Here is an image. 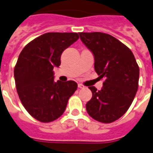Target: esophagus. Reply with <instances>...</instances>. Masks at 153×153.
I'll list each match as a JSON object with an SVG mask.
<instances>
[{
	"mask_svg": "<svg viewBox=\"0 0 153 153\" xmlns=\"http://www.w3.org/2000/svg\"><path fill=\"white\" fill-rule=\"evenodd\" d=\"M78 87H79V89H84V88H85V86H84L82 84H79V85H78Z\"/></svg>",
	"mask_w": 153,
	"mask_h": 153,
	"instance_id": "obj_1",
	"label": "esophagus"
}]
</instances>
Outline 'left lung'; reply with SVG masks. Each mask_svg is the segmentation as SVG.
Instances as JSON below:
<instances>
[{
	"mask_svg": "<svg viewBox=\"0 0 153 153\" xmlns=\"http://www.w3.org/2000/svg\"><path fill=\"white\" fill-rule=\"evenodd\" d=\"M93 53L94 70L105 81L100 91L89 86L92 98L86 105L90 116L111 123L126 114L138 89L140 70L133 52L118 39L102 32H79Z\"/></svg>",
	"mask_w": 153,
	"mask_h": 153,
	"instance_id": "obj_1",
	"label": "left lung"
}]
</instances>
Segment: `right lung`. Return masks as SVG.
Masks as SVG:
<instances>
[{"label": "right lung", "instance_id": "1", "mask_svg": "<svg viewBox=\"0 0 153 153\" xmlns=\"http://www.w3.org/2000/svg\"><path fill=\"white\" fill-rule=\"evenodd\" d=\"M79 38L75 32H48L26 45L14 68L16 87L28 114L41 122H51L64 113L78 85L54 81L62 51Z\"/></svg>", "mask_w": 153, "mask_h": 153}]
</instances>
